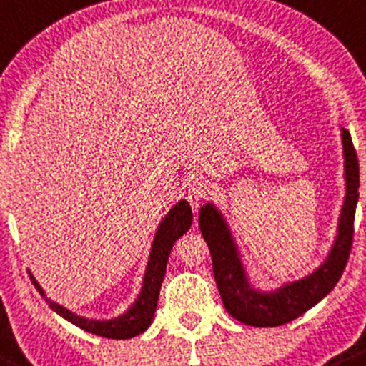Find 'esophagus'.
Instances as JSON below:
<instances>
[{
	"mask_svg": "<svg viewBox=\"0 0 366 366\" xmlns=\"http://www.w3.org/2000/svg\"><path fill=\"white\" fill-rule=\"evenodd\" d=\"M205 197H207V184L202 182V180H193L187 187V200L193 205L194 211L200 207L202 200H205Z\"/></svg>",
	"mask_w": 366,
	"mask_h": 366,
	"instance_id": "obj_1",
	"label": "esophagus"
}]
</instances>
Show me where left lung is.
I'll list each match as a JSON object with an SVG mask.
<instances>
[{"label": "left lung", "instance_id": "obj_1", "mask_svg": "<svg viewBox=\"0 0 366 366\" xmlns=\"http://www.w3.org/2000/svg\"><path fill=\"white\" fill-rule=\"evenodd\" d=\"M342 137L345 154L347 197L340 218L338 236L327 261L310 277L286 285L275 293L255 292L244 277L234 241L219 212L212 205H204L198 212V227L211 250L216 286L222 295L223 306L236 320L255 327H277L288 324L320 302L342 277L352 250L354 216L360 197V162L356 148L349 130L342 129Z\"/></svg>", "mask_w": 366, "mask_h": 366}]
</instances>
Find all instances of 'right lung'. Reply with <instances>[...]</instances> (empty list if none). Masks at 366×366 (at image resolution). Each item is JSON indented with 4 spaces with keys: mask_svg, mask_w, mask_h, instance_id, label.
Here are the masks:
<instances>
[{
    "mask_svg": "<svg viewBox=\"0 0 366 366\" xmlns=\"http://www.w3.org/2000/svg\"><path fill=\"white\" fill-rule=\"evenodd\" d=\"M191 223H193V211H191V205L187 204L186 200L179 202V204L169 211V214L162 219L161 227H159L157 234H155L150 261H148L147 273H144V282L143 290H141V295L137 297L136 304H134L125 315H122L119 318H114V320L98 322L76 317L74 313L67 311L66 307L59 306V304H55L53 300L46 299L44 292H42V288L37 285V281H35L34 277H31V282H34V286L37 288V292L44 297L46 302L49 304V307H51L53 311H56L60 317L69 320L71 324L76 325V327L84 329V331L87 332H93V335L104 336V338H132V336H137L143 331H147L148 325L152 324L155 307H157L162 279H164L166 273V264H168L169 252H172L175 241L179 239L182 234H186L187 230H189Z\"/></svg>",
    "mask_w": 366,
    "mask_h": 366,
    "instance_id": "right-lung-1",
    "label": "right lung"
}]
</instances>
